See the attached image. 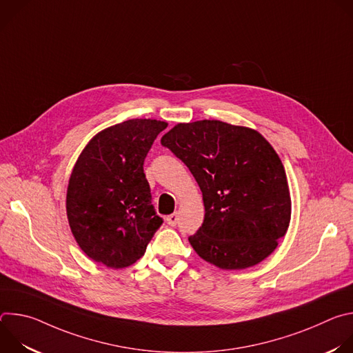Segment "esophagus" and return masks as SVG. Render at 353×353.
<instances>
[{
    "instance_id": "34e87169",
    "label": "esophagus",
    "mask_w": 353,
    "mask_h": 353,
    "mask_svg": "<svg viewBox=\"0 0 353 353\" xmlns=\"http://www.w3.org/2000/svg\"><path fill=\"white\" fill-rule=\"evenodd\" d=\"M166 222H168L170 226H176L177 222H179V215H177L176 212L172 214V215H169V216L166 218Z\"/></svg>"
}]
</instances>
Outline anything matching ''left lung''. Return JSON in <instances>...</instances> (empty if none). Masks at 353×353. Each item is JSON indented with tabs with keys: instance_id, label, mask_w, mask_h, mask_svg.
<instances>
[{
	"instance_id": "1",
	"label": "left lung",
	"mask_w": 353,
	"mask_h": 353,
	"mask_svg": "<svg viewBox=\"0 0 353 353\" xmlns=\"http://www.w3.org/2000/svg\"><path fill=\"white\" fill-rule=\"evenodd\" d=\"M161 142L203 192L204 222L188 237L195 253L228 271L265 260L292 212L286 173L271 143L253 128L219 120L180 123Z\"/></svg>"
}]
</instances>
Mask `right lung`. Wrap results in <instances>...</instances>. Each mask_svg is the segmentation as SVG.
<instances>
[{"instance_id": "add662e5", "label": "right lung", "mask_w": 353, "mask_h": 353, "mask_svg": "<svg viewBox=\"0 0 353 353\" xmlns=\"http://www.w3.org/2000/svg\"><path fill=\"white\" fill-rule=\"evenodd\" d=\"M166 121L132 119L97 132L67 188V216L83 253L109 268L132 265L162 225L150 204L143 161Z\"/></svg>"}]
</instances>
